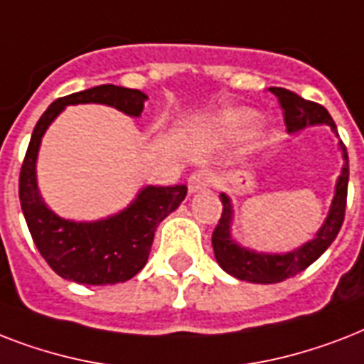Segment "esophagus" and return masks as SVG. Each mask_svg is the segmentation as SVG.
<instances>
[{
	"mask_svg": "<svg viewBox=\"0 0 364 364\" xmlns=\"http://www.w3.org/2000/svg\"><path fill=\"white\" fill-rule=\"evenodd\" d=\"M210 183H211V173H210V171H208V170L194 171L193 176L188 177V183H187L188 193H191V194L198 193V191H202V188L208 187Z\"/></svg>",
	"mask_w": 364,
	"mask_h": 364,
	"instance_id": "esophagus-1",
	"label": "esophagus"
}]
</instances>
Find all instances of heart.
Masks as SVG:
<instances>
[{"label":"heart","mask_w":364,"mask_h":364,"mask_svg":"<svg viewBox=\"0 0 364 364\" xmlns=\"http://www.w3.org/2000/svg\"><path fill=\"white\" fill-rule=\"evenodd\" d=\"M260 128V115L247 107L223 111L210 124V141L213 145H230L253 136Z\"/></svg>","instance_id":"b5f03b06"}]
</instances>
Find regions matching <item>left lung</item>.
I'll return each instance as SVG.
<instances>
[{
	"mask_svg": "<svg viewBox=\"0 0 364 364\" xmlns=\"http://www.w3.org/2000/svg\"><path fill=\"white\" fill-rule=\"evenodd\" d=\"M270 92L276 94L279 104H282L289 134H296V132L304 130L306 126L327 124L331 126V130L338 137L333 117L328 115V111L323 105L300 98L299 94L291 92L287 88H270ZM338 145L340 151H342L344 166H342V171H340L338 179H336L334 198L327 219L321 225V228L317 230L314 240L302 243L300 247L293 249V251H287V253H262V251H255V249L240 245L232 238V202H230L227 194L221 193L219 198H221L223 204V213L221 219H219V225L213 230L211 243H213V253H215L217 262H219L223 270L230 274V276L238 277L242 282L279 283L283 279H287V277L296 276L299 272L306 270L311 262H316L327 251L328 245L338 236L340 227L344 223L348 181H350L348 153H346L344 143L340 141Z\"/></svg>",
	"mask_w": 364,
	"mask_h": 364,
	"instance_id": "1",
	"label": "left lung"
}]
</instances>
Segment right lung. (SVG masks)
Returning <instances> with one entry per match:
<instances>
[{"mask_svg": "<svg viewBox=\"0 0 364 364\" xmlns=\"http://www.w3.org/2000/svg\"><path fill=\"white\" fill-rule=\"evenodd\" d=\"M147 96L136 88L100 85L48 105L37 121L22 162L18 196L22 213L39 253L60 277L85 285H115L141 270L160 223L179 208L185 185L143 187L128 208L100 221H70L56 215L37 187V154L45 132L65 105L102 104L139 117Z\"/></svg>", "mask_w": 364, "mask_h": 364, "instance_id": "obj_1", "label": "right lung"}]
</instances>
